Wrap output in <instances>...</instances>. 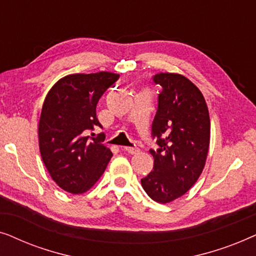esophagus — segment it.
<instances>
[{"label": "esophagus", "instance_id": "esophagus-1", "mask_svg": "<svg viewBox=\"0 0 256 256\" xmlns=\"http://www.w3.org/2000/svg\"><path fill=\"white\" fill-rule=\"evenodd\" d=\"M124 152H129V154H132V155H134V154L138 152V146H124Z\"/></svg>", "mask_w": 256, "mask_h": 256}]
</instances>
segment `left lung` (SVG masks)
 Returning a JSON list of instances; mask_svg holds the SVG:
<instances>
[{"mask_svg":"<svg viewBox=\"0 0 256 256\" xmlns=\"http://www.w3.org/2000/svg\"><path fill=\"white\" fill-rule=\"evenodd\" d=\"M152 82L162 87L152 124V136L160 148L150 149L154 170L141 184L152 200L166 204L182 197L200 176L211 124L204 96L188 78L158 73Z\"/></svg>","mask_w":256,"mask_h":256,"instance_id":"1","label":"left lung"}]
</instances>
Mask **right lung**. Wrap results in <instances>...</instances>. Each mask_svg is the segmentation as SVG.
Listing matches in <instances>:
<instances>
[{"instance_id":"obj_1","label":"right lung","mask_w":256,"mask_h":256,"mask_svg":"<svg viewBox=\"0 0 256 256\" xmlns=\"http://www.w3.org/2000/svg\"><path fill=\"white\" fill-rule=\"evenodd\" d=\"M118 76L110 72L66 76L45 98L38 126L42 160L52 180L70 194L90 190L113 156L102 132L94 138L93 130L102 128L96 118L99 99Z\"/></svg>"}]
</instances>
